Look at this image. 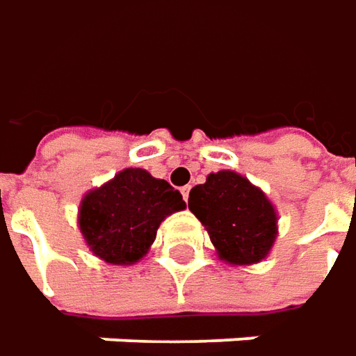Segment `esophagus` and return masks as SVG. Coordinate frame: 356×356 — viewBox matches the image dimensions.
<instances>
[{
    "mask_svg": "<svg viewBox=\"0 0 356 356\" xmlns=\"http://www.w3.org/2000/svg\"><path fill=\"white\" fill-rule=\"evenodd\" d=\"M189 191H191V185H185V187L181 189V195H183V199H185V201H189Z\"/></svg>",
    "mask_w": 356,
    "mask_h": 356,
    "instance_id": "34e87169",
    "label": "esophagus"
}]
</instances>
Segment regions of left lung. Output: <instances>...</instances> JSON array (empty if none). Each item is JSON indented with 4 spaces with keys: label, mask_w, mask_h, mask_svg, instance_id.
I'll list each match as a JSON object with an SVG mask.
<instances>
[{
    "label": "left lung",
    "mask_w": 356,
    "mask_h": 356,
    "mask_svg": "<svg viewBox=\"0 0 356 356\" xmlns=\"http://www.w3.org/2000/svg\"><path fill=\"white\" fill-rule=\"evenodd\" d=\"M189 211L201 220L222 262H262L277 238V211L260 187L236 171L209 173L189 193Z\"/></svg>",
    "instance_id": "1"
}]
</instances>
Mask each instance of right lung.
I'll return each mask as SVG.
<instances>
[{
	"mask_svg": "<svg viewBox=\"0 0 356 356\" xmlns=\"http://www.w3.org/2000/svg\"><path fill=\"white\" fill-rule=\"evenodd\" d=\"M187 204L165 179L128 167L88 191L79 207V228L96 258L129 266L152 248L157 228Z\"/></svg>",
	"mask_w": 356,
	"mask_h": 356,
	"instance_id": "1",
	"label": "right lung"
}]
</instances>
